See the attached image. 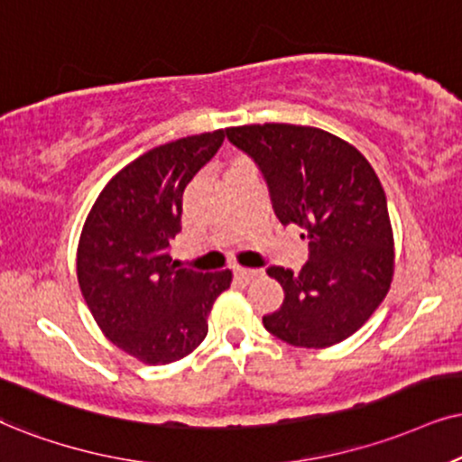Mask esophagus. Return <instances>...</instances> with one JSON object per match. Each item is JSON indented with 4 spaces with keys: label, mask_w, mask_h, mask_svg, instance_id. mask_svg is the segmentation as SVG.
I'll return each instance as SVG.
<instances>
[{
    "label": "esophagus",
    "mask_w": 462,
    "mask_h": 462,
    "mask_svg": "<svg viewBox=\"0 0 462 462\" xmlns=\"http://www.w3.org/2000/svg\"><path fill=\"white\" fill-rule=\"evenodd\" d=\"M236 277L241 279V282H245V283H249V282H254L255 277H260V271H255V268H243V266H238L236 268Z\"/></svg>",
    "instance_id": "1"
}]
</instances>
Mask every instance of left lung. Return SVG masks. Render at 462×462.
Segmentation results:
<instances>
[{
  "label": "left lung",
  "mask_w": 462,
  "mask_h": 462,
  "mask_svg": "<svg viewBox=\"0 0 462 462\" xmlns=\"http://www.w3.org/2000/svg\"><path fill=\"white\" fill-rule=\"evenodd\" d=\"M232 144L264 174L283 226L309 241L300 273L271 266L283 305L264 328L296 347L346 341L386 299L394 274V235L375 171L347 140L311 125L227 127Z\"/></svg>",
  "instance_id": "left-lung-1"
}]
</instances>
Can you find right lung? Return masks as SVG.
<instances>
[{"mask_svg": "<svg viewBox=\"0 0 462 462\" xmlns=\"http://www.w3.org/2000/svg\"><path fill=\"white\" fill-rule=\"evenodd\" d=\"M226 132L160 144L121 168L93 202L76 251V277L104 337L144 365H168L200 346L232 271L172 264L183 191Z\"/></svg>", "mask_w": 462, "mask_h": 462, "instance_id": "right-lung-1", "label": "right lung"}]
</instances>
